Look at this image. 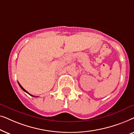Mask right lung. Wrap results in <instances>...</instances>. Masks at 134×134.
I'll return each instance as SVG.
<instances>
[{
	"label": "right lung",
	"instance_id": "1",
	"mask_svg": "<svg viewBox=\"0 0 134 134\" xmlns=\"http://www.w3.org/2000/svg\"><path fill=\"white\" fill-rule=\"evenodd\" d=\"M18 84H19V85L20 86V87H21V88H22V90H23V91H25V92H26L27 93H28V94H30V96H33V95H32V94H30V93H29L28 92H27V91L26 90H25L24 88H23V87H22V86L21 85V84H20V83H19V82H18Z\"/></svg>",
	"mask_w": 134,
	"mask_h": 134
}]
</instances>
